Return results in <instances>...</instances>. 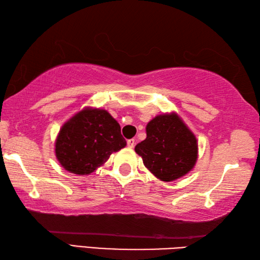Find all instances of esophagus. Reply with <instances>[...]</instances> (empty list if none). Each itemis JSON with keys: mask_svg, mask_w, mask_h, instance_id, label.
<instances>
[{"mask_svg": "<svg viewBox=\"0 0 260 260\" xmlns=\"http://www.w3.org/2000/svg\"><path fill=\"white\" fill-rule=\"evenodd\" d=\"M127 145H128L129 148H133L135 146V140L134 139H131L127 141Z\"/></svg>", "mask_w": 260, "mask_h": 260, "instance_id": "esophagus-1", "label": "esophagus"}]
</instances>
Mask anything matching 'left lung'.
I'll return each instance as SVG.
<instances>
[{
  "label": "left lung",
  "mask_w": 260,
  "mask_h": 260,
  "mask_svg": "<svg viewBox=\"0 0 260 260\" xmlns=\"http://www.w3.org/2000/svg\"><path fill=\"white\" fill-rule=\"evenodd\" d=\"M145 168L164 182L178 180L194 168L198 140L180 116L157 115L146 125V139L135 146Z\"/></svg>",
  "instance_id": "1"
}]
</instances>
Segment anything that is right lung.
<instances>
[{
    "label": "right lung",
    "instance_id": "add662e5",
    "mask_svg": "<svg viewBox=\"0 0 260 260\" xmlns=\"http://www.w3.org/2000/svg\"><path fill=\"white\" fill-rule=\"evenodd\" d=\"M125 146L120 126L107 110L85 107L60 128L54 153L66 171L88 175Z\"/></svg>",
    "mask_w": 260,
    "mask_h": 260
}]
</instances>
